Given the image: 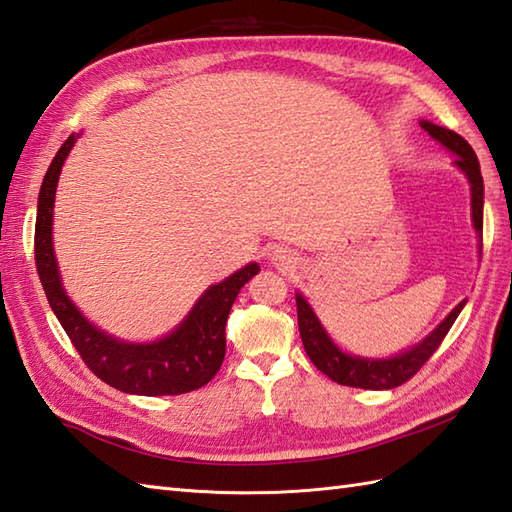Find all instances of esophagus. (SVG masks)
Masks as SVG:
<instances>
[{
	"mask_svg": "<svg viewBox=\"0 0 512 512\" xmlns=\"http://www.w3.org/2000/svg\"><path fill=\"white\" fill-rule=\"evenodd\" d=\"M270 262H273L277 268H288L295 264V253L284 246H277L273 253H270Z\"/></svg>",
	"mask_w": 512,
	"mask_h": 512,
	"instance_id": "esophagus-1",
	"label": "esophagus"
}]
</instances>
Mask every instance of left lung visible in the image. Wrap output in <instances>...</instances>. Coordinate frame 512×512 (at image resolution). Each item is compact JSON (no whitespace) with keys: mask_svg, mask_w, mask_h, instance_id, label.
<instances>
[{"mask_svg":"<svg viewBox=\"0 0 512 512\" xmlns=\"http://www.w3.org/2000/svg\"><path fill=\"white\" fill-rule=\"evenodd\" d=\"M420 127L427 132L433 140H438L442 147H447L455 156L453 165L458 167L466 180L471 184V220L473 228L480 239V253H482V228H484V180L480 171V162L473 147L466 140L451 132L447 127L433 125L431 121H420ZM297 299V319H299V332L303 347L310 361L317 365V369L332 378L334 383L347 385V387H361V389H394L418 372V369L429 361V356L438 350L444 336L451 330V325L458 319V314L466 306V299L460 301L447 317H444L438 328L429 332L424 339L416 345L407 347L394 356L387 358H367V356H354L343 352L339 345L334 343L328 330L323 328L317 312L312 310L308 299L295 292Z\"/></svg>","mask_w":512,"mask_h":512,"instance_id":"obj_1","label":"left lung"}]
</instances>
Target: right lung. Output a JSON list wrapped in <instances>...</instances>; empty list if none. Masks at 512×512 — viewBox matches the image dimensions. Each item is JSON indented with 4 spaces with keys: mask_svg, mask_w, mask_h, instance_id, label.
Here are the masks:
<instances>
[{
    "mask_svg": "<svg viewBox=\"0 0 512 512\" xmlns=\"http://www.w3.org/2000/svg\"><path fill=\"white\" fill-rule=\"evenodd\" d=\"M70 134L43 176L37 200L35 262L41 286L61 328L92 372L107 385L136 396H178L200 389L217 374L226 354V319L259 264L250 262L220 284L206 288L176 328L149 343L123 341L85 317L68 297L52 246V215L63 162L76 138Z\"/></svg>",
    "mask_w": 512,
    "mask_h": 512,
    "instance_id": "obj_1",
    "label": "right lung"
}]
</instances>
